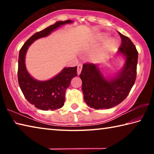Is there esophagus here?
<instances>
[{
    "label": "esophagus",
    "instance_id": "esophagus-1",
    "mask_svg": "<svg viewBox=\"0 0 154 154\" xmlns=\"http://www.w3.org/2000/svg\"><path fill=\"white\" fill-rule=\"evenodd\" d=\"M82 64H78L77 65V71L78 75H79L81 73V72H82Z\"/></svg>",
    "mask_w": 154,
    "mask_h": 154
}]
</instances>
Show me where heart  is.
<instances>
[{
    "instance_id": "1",
    "label": "heart",
    "mask_w": 154,
    "mask_h": 154,
    "mask_svg": "<svg viewBox=\"0 0 154 154\" xmlns=\"http://www.w3.org/2000/svg\"><path fill=\"white\" fill-rule=\"evenodd\" d=\"M109 35L106 32L97 34L94 37V42L103 41L108 37ZM119 45L118 40L116 38H110L106 40L102 45L96 49L94 57L97 60H103L110 56L118 48Z\"/></svg>"
}]
</instances>
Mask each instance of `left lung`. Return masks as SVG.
I'll list each match as a JSON object with an SVG mask.
<instances>
[{
    "label": "left lung",
    "mask_w": 154,
    "mask_h": 154,
    "mask_svg": "<svg viewBox=\"0 0 154 154\" xmlns=\"http://www.w3.org/2000/svg\"><path fill=\"white\" fill-rule=\"evenodd\" d=\"M122 43L117 56H122L124 64L114 76H105L100 65H83L79 77L82 81L84 101L90 108L109 109L119 105L128 95L137 76L138 51L128 37L119 32Z\"/></svg>",
    "instance_id": "8db88e82"
}]
</instances>
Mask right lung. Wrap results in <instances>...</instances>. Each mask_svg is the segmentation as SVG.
I'll return each instance as SVG.
<instances>
[{
    "instance_id": "right-lung-1",
    "label": "right lung",
    "mask_w": 154,
    "mask_h": 154,
    "mask_svg": "<svg viewBox=\"0 0 154 154\" xmlns=\"http://www.w3.org/2000/svg\"><path fill=\"white\" fill-rule=\"evenodd\" d=\"M72 20L59 21L56 24L36 32L28 38L20 49L18 58L17 77L21 90L30 104L41 110H56L63 106L65 92L72 78L76 77L77 66L64 67L51 79L45 81L36 80L30 75L26 67V52L34 41L45 37L65 24H71Z\"/></svg>"
}]
</instances>
